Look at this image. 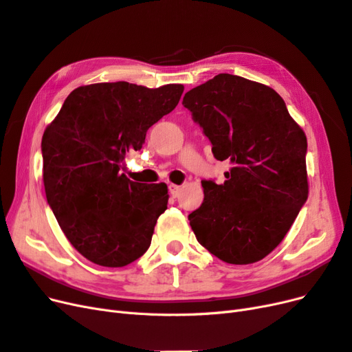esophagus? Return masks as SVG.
I'll use <instances>...</instances> for the list:
<instances>
[{
  "mask_svg": "<svg viewBox=\"0 0 352 352\" xmlns=\"http://www.w3.org/2000/svg\"><path fill=\"white\" fill-rule=\"evenodd\" d=\"M169 192H171L173 197H178L179 191H181V186H175V184H169Z\"/></svg>",
  "mask_w": 352,
  "mask_h": 352,
  "instance_id": "obj_1",
  "label": "esophagus"
}]
</instances>
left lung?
<instances>
[{
    "label": "left lung",
    "mask_w": 352,
    "mask_h": 352,
    "mask_svg": "<svg viewBox=\"0 0 352 352\" xmlns=\"http://www.w3.org/2000/svg\"><path fill=\"white\" fill-rule=\"evenodd\" d=\"M183 105L203 129L225 183L201 181V206L188 214L197 241L232 265L275 250L309 196L307 138L269 86L218 74L188 90Z\"/></svg>",
    "instance_id": "1"
}]
</instances>
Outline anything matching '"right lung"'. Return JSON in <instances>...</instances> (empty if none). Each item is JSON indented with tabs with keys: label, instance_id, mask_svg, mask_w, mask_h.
I'll use <instances>...</instances> for the list:
<instances>
[{
	"label": "right lung",
	"instance_id": "1",
	"mask_svg": "<svg viewBox=\"0 0 352 352\" xmlns=\"http://www.w3.org/2000/svg\"><path fill=\"white\" fill-rule=\"evenodd\" d=\"M183 85L149 89L127 82L74 89L42 138L43 186L67 240L90 262L122 267L146 253L168 203L166 184L120 173L146 131L169 114Z\"/></svg>",
	"mask_w": 352,
	"mask_h": 352
}]
</instances>
